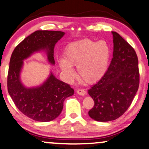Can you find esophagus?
Segmentation results:
<instances>
[{
  "label": "esophagus",
  "instance_id": "1",
  "mask_svg": "<svg viewBox=\"0 0 149 149\" xmlns=\"http://www.w3.org/2000/svg\"><path fill=\"white\" fill-rule=\"evenodd\" d=\"M77 93H78L79 95H80V96H85L86 94V92L82 89H78V90H77Z\"/></svg>",
  "mask_w": 149,
  "mask_h": 149
}]
</instances>
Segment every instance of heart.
I'll return each instance as SVG.
<instances>
[{"mask_svg":"<svg viewBox=\"0 0 149 149\" xmlns=\"http://www.w3.org/2000/svg\"><path fill=\"white\" fill-rule=\"evenodd\" d=\"M65 59H60V67L69 78H73L72 66H77V72L82 81L88 84L103 78L108 67L110 49L103 42L85 39L70 44L64 53Z\"/></svg>","mask_w":149,"mask_h":149,"instance_id":"heart-1","label":"heart"}]
</instances>
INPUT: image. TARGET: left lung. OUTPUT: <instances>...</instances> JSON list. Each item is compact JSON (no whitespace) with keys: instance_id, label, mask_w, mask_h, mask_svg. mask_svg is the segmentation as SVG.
Wrapping results in <instances>:
<instances>
[{"instance_id":"left-lung-1","label":"left lung","mask_w":149,"mask_h":149,"mask_svg":"<svg viewBox=\"0 0 149 149\" xmlns=\"http://www.w3.org/2000/svg\"><path fill=\"white\" fill-rule=\"evenodd\" d=\"M112 33L114 49L111 63L103 78L88 90L94 101L89 115L102 122L123 115L131 105L139 85L135 51L117 33Z\"/></svg>"}]
</instances>
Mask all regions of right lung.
I'll use <instances>...</instances> for the list:
<instances>
[{"label":"right lung","instance_id":"1","mask_svg":"<svg viewBox=\"0 0 149 149\" xmlns=\"http://www.w3.org/2000/svg\"><path fill=\"white\" fill-rule=\"evenodd\" d=\"M64 34L61 31L37 30L23 39L12 52L8 75V93L17 108L35 121L47 122L56 119L63 109L64 100L73 95L74 90L52 73L42 85L26 87L20 79L23 60L43 50L48 62L55 64V45Z\"/></svg>","mask_w":149,"mask_h":149}]
</instances>
